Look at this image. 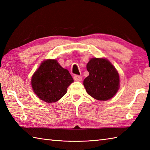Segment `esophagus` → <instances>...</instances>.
<instances>
[{"label":"esophagus","instance_id":"obj_1","mask_svg":"<svg viewBox=\"0 0 150 150\" xmlns=\"http://www.w3.org/2000/svg\"><path fill=\"white\" fill-rule=\"evenodd\" d=\"M73 79H74V80L75 81H77V82H80L82 80V77L81 75H75Z\"/></svg>","mask_w":150,"mask_h":150}]
</instances>
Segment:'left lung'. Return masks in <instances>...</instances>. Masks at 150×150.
I'll use <instances>...</instances> for the list:
<instances>
[{
    "label": "left lung",
    "mask_w": 150,
    "mask_h": 150,
    "mask_svg": "<svg viewBox=\"0 0 150 150\" xmlns=\"http://www.w3.org/2000/svg\"><path fill=\"white\" fill-rule=\"evenodd\" d=\"M89 75L83 84L87 93L98 100L112 98L119 89V73L109 60L92 58L86 66Z\"/></svg>",
    "instance_id": "8db88e82"
}]
</instances>
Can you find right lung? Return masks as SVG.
Masks as SVG:
<instances>
[{
    "label": "right lung",
    "instance_id": "right-lung-1",
    "mask_svg": "<svg viewBox=\"0 0 150 150\" xmlns=\"http://www.w3.org/2000/svg\"><path fill=\"white\" fill-rule=\"evenodd\" d=\"M73 82L68 70L63 68L57 60H44L31 78V84L34 93L47 103H55L67 92Z\"/></svg>",
    "mask_w": 150,
    "mask_h": 150
}]
</instances>
